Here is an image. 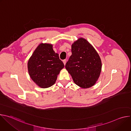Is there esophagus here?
Returning a JSON list of instances; mask_svg holds the SVG:
<instances>
[{
  "label": "esophagus",
  "instance_id": "obj_1",
  "mask_svg": "<svg viewBox=\"0 0 131 131\" xmlns=\"http://www.w3.org/2000/svg\"><path fill=\"white\" fill-rule=\"evenodd\" d=\"M63 63H64V65H65V64H66V60H64L63 61Z\"/></svg>",
  "mask_w": 131,
  "mask_h": 131
}]
</instances>
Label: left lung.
I'll return each mask as SVG.
<instances>
[{
  "label": "left lung",
  "instance_id": "left-lung-1",
  "mask_svg": "<svg viewBox=\"0 0 131 131\" xmlns=\"http://www.w3.org/2000/svg\"><path fill=\"white\" fill-rule=\"evenodd\" d=\"M71 55L65 65L77 85L88 88L94 85L101 71L102 62L96 50L83 38H79L71 46Z\"/></svg>",
  "mask_w": 131,
  "mask_h": 131
}]
</instances>
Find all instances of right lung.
I'll return each instance as SVG.
<instances>
[{
	"label": "right lung",
	"mask_w": 131,
	"mask_h": 131,
	"mask_svg": "<svg viewBox=\"0 0 131 131\" xmlns=\"http://www.w3.org/2000/svg\"><path fill=\"white\" fill-rule=\"evenodd\" d=\"M64 64L49 44L39 45L28 62L30 78L40 87L47 88L54 84Z\"/></svg>",
	"instance_id": "obj_1"
}]
</instances>
